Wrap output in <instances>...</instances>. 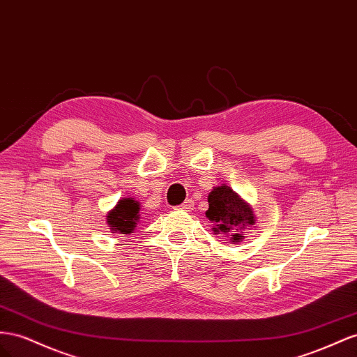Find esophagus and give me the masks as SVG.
I'll return each mask as SVG.
<instances>
[{
	"label": "esophagus",
	"mask_w": 357,
	"mask_h": 357,
	"mask_svg": "<svg viewBox=\"0 0 357 357\" xmlns=\"http://www.w3.org/2000/svg\"><path fill=\"white\" fill-rule=\"evenodd\" d=\"M176 208H177V210H185V211H190L192 208H194V199L188 198L185 202H183V204L177 206Z\"/></svg>",
	"instance_id": "esophagus-1"
}]
</instances>
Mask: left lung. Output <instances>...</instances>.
I'll list each match as a JSON object with an SVG mask.
<instances>
[{
    "instance_id": "obj_1",
    "label": "left lung",
    "mask_w": 357,
    "mask_h": 357,
    "mask_svg": "<svg viewBox=\"0 0 357 357\" xmlns=\"http://www.w3.org/2000/svg\"><path fill=\"white\" fill-rule=\"evenodd\" d=\"M206 216L216 225L213 228L215 234L231 233L229 238L236 243L240 238H243L240 229L254 224L252 210L228 186H219L210 192Z\"/></svg>"
}]
</instances>
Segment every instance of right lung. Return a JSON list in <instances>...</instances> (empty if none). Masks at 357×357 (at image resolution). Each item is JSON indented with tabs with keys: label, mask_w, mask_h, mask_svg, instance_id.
Masks as SVG:
<instances>
[{
	"label": "right lung",
	"mask_w": 357,
	"mask_h": 357,
	"mask_svg": "<svg viewBox=\"0 0 357 357\" xmlns=\"http://www.w3.org/2000/svg\"><path fill=\"white\" fill-rule=\"evenodd\" d=\"M139 220V202L133 198L120 199L111 213H108V224L111 229L119 231L121 234H129L137 227Z\"/></svg>",
	"instance_id": "add662e5"
}]
</instances>
